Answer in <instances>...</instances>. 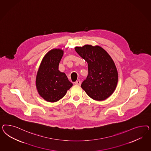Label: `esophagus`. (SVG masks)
<instances>
[{"label": "esophagus", "instance_id": "34e87169", "mask_svg": "<svg viewBox=\"0 0 151 151\" xmlns=\"http://www.w3.org/2000/svg\"><path fill=\"white\" fill-rule=\"evenodd\" d=\"M75 85H81V81H80V80H78V81H76V82H75Z\"/></svg>", "mask_w": 151, "mask_h": 151}]
</instances>
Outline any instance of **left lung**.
Here are the masks:
<instances>
[{
  "mask_svg": "<svg viewBox=\"0 0 151 151\" xmlns=\"http://www.w3.org/2000/svg\"><path fill=\"white\" fill-rule=\"evenodd\" d=\"M75 49L88 64V74L81 84L82 89L92 99L105 100L113 93L118 82L114 61L99 46L85 45Z\"/></svg>",
  "mask_w": 151,
  "mask_h": 151,
  "instance_id": "8db88e82",
  "label": "left lung"
}]
</instances>
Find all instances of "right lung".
<instances>
[{
  "label": "right lung",
  "instance_id": "add662e5",
  "mask_svg": "<svg viewBox=\"0 0 151 151\" xmlns=\"http://www.w3.org/2000/svg\"><path fill=\"white\" fill-rule=\"evenodd\" d=\"M64 51L54 49L49 51L41 61L36 78L39 94L45 100L55 102L64 97L73 86L66 74L59 70V65Z\"/></svg>",
  "mask_w": 151,
  "mask_h": 151
}]
</instances>
